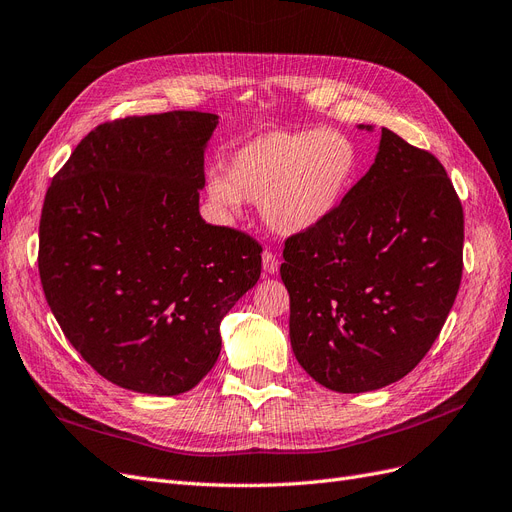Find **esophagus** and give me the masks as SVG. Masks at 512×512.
<instances>
[{
	"mask_svg": "<svg viewBox=\"0 0 512 512\" xmlns=\"http://www.w3.org/2000/svg\"><path fill=\"white\" fill-rule=\"evenodd\" d=\"M261 268L266 274H276L278 268H280V261L278 257L272 253V251H263L261 255Z\"/></svg>",
	"mask_w": 512,
	"mask_h": 512,
	"instance_id": "1",
	"label": "esophagus"
}]
</instances>
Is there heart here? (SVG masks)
I'll list each match as a JSON object with an SVG mask.
<instances>
[{
    "instance_id": "obj_1",
    "label": "heart",
    "mask_w": 512,
    "mask_h": 512,
    "mask_svg": "<svg viewBox=\"0 0 512 512\" xmlns=\"http://www.w3.org/2000/svg\"><path fill=\"white\" fill-rule=\"evenodd\" d=\"M358 164L361 151L342 130H270L232 151L227 177L208 175L206 196L223 217H236L242 198L261 202L272 230L301 234L337 211Z\"/></svg>"
}]
</instances>
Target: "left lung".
Returning <instances> with one entry per match:
<instances>
[{
  "mask_svg": "<svg viewBox=\"0 0 512 512\" xmlns=\"http://www.w3.org/2000/svg\"><path fill=\"white\" fill-rule=\"evenodd\" d=\"M462 244V204L443 164L382 128L373 166L337 211L285 242L297 363L344 394L399 382L456 301Z\"/></svg>",
  "mask_w": 512,
  "mask_h": 512,
  "instance_id": "obj_1",
  "label": "left lung"
}]
</instances>
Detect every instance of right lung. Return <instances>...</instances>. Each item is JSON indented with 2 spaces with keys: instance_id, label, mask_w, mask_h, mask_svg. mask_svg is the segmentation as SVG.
I'll list each match as a JSON object with an SVG mask.
<instances>
[{
  "instance_id": "obj_1",
  "label": "right lung",
  "mask_w": 512,
  "mask_h": 512,
  "mask_svg": "<svg viewBox=\"0 0 512 512\" xmlns=\"http://www.w3.org/2000/svg\"><path fill=\"white\" fill-rule=\"evenodd\" d=\"M217 124L202 111L101 124L48 187L37 259L48 306L120 388L192 390L217 363L223 316L259 280L261 246L200 217Z\"/></svg>"
}]
</instances>
